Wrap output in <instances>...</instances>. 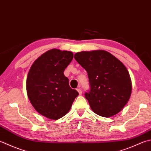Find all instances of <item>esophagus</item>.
Wrapping results in <instances>:
<instances>
[{"instance_id":"esophagus-1","label":"esophagus","mask_w":151,"mask_h":151,"mask_svg":"<svg viewBox=\"0 0 151 151\" xmlns=\"http://www.w3.org/2000/svg\"><path fill=\"white\" fill-rule=\"evenodd\" d=\"M76 90L78 91V93H79V95H81L82 93V91L81 89H80V88H77V89H76Z\"/></svg>"}]
</instances>
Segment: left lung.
Wrapping results in <instances>:
<instances>
[{"label":"left lung","instance_id":"left-lung-1","mask_svg":"<svg viewBox=\"0 0 151 151\" xmlns=\"http://www.w3.org/2000/svg\"><path fill=\"white\" fill-rule=\"evenodd\" d=\"M74 58L88 73L90 88L84 96L91 110L104 117L119 113L132 93L130 76L124 64L104 50L78 52Z\"/></svg>","mask_w":151,"mask_h":151}]
</instances>
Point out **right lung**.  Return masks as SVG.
<instances>
[{"label": "right lung", "instance_id": "right-lung-1", "mask_svg": "<svg viewBox=\"0 0 151 151\" xmlns=\"http://www.w3.org/2000/svg\"><path fill=\"white\" fill-rule=\"evenodd\" d=\"M73 59L71 52L52 49L32 65L27 78V92L38 113L58 120L69 111L78 92L69 86L64 70Z\"/></svg>", "mask_w": 151, "mask_h": 151}]
</instances>
